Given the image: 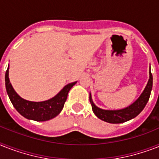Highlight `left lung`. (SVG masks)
<instances>
[{
    "mask_svg": "<svg viewBox=\"0 0 159 159\" xmlns=\"http://www.w3.org/2000/svg\"><path fill=\"white\" fill-rule=\"evenodd\" d=\"M152 86H153V76L149 70V82L139 99L129 107L123 109H120V110H104V109L98 108L93 103L91 95L90 94V102H91L93 112L100 119L103 120L104 122H109V123H122V122L129 121L136 117L144 109L149 101Z\"/></svg>",
    "mask_w": 159,
    "mask_h": 159,
    "instance_id": "1",
    "label": "left lung"
}]
</instances>
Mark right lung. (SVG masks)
<instances>
[{
  "mask_svg": "<svg viewBox=\"0 0 159 159\" xmlns=\"http://www.w3.org/2000/svg\"><path fill=\"white\" fill-rule=\"evenodd\" d=\"M77 82L68 84L61 91L50 100L42 102H33L24 100L15 91L9 79V67L6 72V88L10 101L22 116L37 122L52 119L59 114L64 108L68 93Z\"/></svg>",
  "mask_w": 159,
  "mask_h": 159,
  "instance_id": "obj_1",
  "label": "right lung"
}]
</instances>
